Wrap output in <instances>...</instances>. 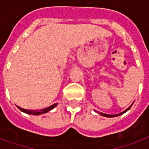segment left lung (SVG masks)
Returning a JSON list of instances; mask_svg holds the SVG:
<instances>
[{
	"label": "left lung",
	"mask_w": 149,
	"mask_h": 149,
	"mask_svg": "<svg viewBox=\"0 0 149 149\" xmlns=\"http://www.w3.org/2000/svg\"><path fill=\"white\" fill-rule=\"evenodd\" d=\"M132 105V104L130 106L128 107L127 109H125V111H123V112H120V113H119V114H115V115H109V114H105V113H103V112H97V111H96V112H97V113H98V114H100V116H105V117H115V116H120V115H122V114L125 113V112H127V111H128V110L131 109Z\"/></svg>",
	"instance_id": "1"
}]
</instances>
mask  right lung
Listing matches in <instances>:
<instances>
[{
    "mask_svg": "<svg viewBox=\"0 0 149 149\" xmlns=\"http://www.w3.org/2000/svg\"><path fill=\"white\" fill-rule=\"evenodd\" d=\"M58 104L56 103L54 104H52L51 106L48 107V108H45L44 109H40L39 111H37V110H29V109H22L21 107L17 106V108L19 109L22 111L24 113H27V114H30V115H40V114H43V113H46V112L51 111L52 109H53Z\"/></svg>",
    "mask_w": 149,
    "mask_h": 149,
    "instance_id": "obj_1",
    "label": "right lung"
}]
</instances>
